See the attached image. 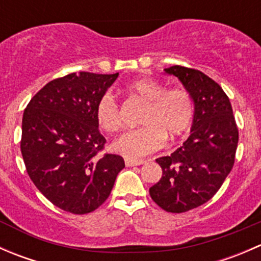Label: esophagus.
Here are the masks:
<instances>
[{"instance_id": "esophagus-1", "label": "esophagus", "mask_w": 261, "mask_h": 261, "mask_svg": "<svg viewBox=\"0 0 261 261\" xmlns=\"http://www.w3.org/2000/svg\"><path fill=\"white\" fill-rule=\"evenodd\" d=\"M144 160H139V159H128V158H126L125 159V164L126 167H138V165H141L144 164Z\"/></svg>"}]
</instances>
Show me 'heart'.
<instances>
[{"label":"heart","mask_w":261,"mask_h":261,"mask_svg":"<svg viewBox=\"0 0 261 261\" xmlns=\"http://www.w3.org/2000/svg\"><path fill=\"white\" fill-rule=\"evenodd\" d=\"M125 89L146 103L140 120L144 126L116 139L112 144L115 151L128 159H139L159 150L165 138L174 141L191 128L194 101L187 89H167L164 84L150 78L130 82ZM94 114L99 127L107 133H115L122 126L120 107L110 92L99 97Z\"/></svg>","instance_id":"obj_1"}]
</instances>
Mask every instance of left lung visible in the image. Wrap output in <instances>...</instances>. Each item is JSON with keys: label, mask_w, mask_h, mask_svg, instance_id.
Masks as SVG:
<instances>
[{"label": "left lung", "mask_w": 261, "mask_h": 261, "mask_svg": "<svg viewBox=\"0 0 261 261\" xmlns=\"http://www.w3.org/2000/svg\"><path fill=\"white\" fill-rule=\"evenodd\" d=\"M174 75L194 101L191 135L169 156L158 158L163 175L149 189L164 211L187 212L202 206L221 188L235 162L239 130L230 99L220 84L204 73L174 65Z\"/></svg>", "instance_id": "obj_1"}]
</instances>
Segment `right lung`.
<instances>
[{"label": "right lung", "instance_id": "obj_1", "mask_svg": "<svg viewBox=\"0 0 261 261\" xmlns=\"http://www.w3.org/2000/svg\"><path fill=\"white\" fill-rule=\"evenodd\" d=\"M117 77L70 73L45 84L23 111L21 154L28 174L63 211L84 215L98 208L125 168L120 155L99 154L106 139L94 114Z\"/></svg>", "mask_w": 261, "mask_h": 261}]
</instances>
